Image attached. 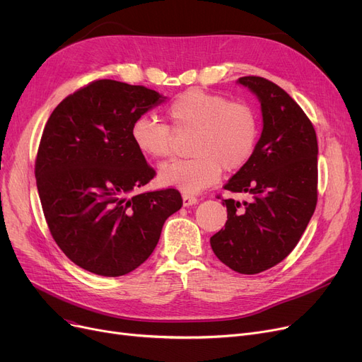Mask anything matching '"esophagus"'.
Masks as SVG:
<instances>
[{
	"label": "esophagus",
	"mask_w": 362,
	"mask_h": 362,
	"mask_svg": "<svg viewBox=\"0 0 362 362\" xmlns=\"http://www.w3.org/2000/svg\"><path fill=\"white\" fill-rule=\"evenodd\" d=\"M182 199H183V205H185V206L194 205V204L198 202V198L194 197V195H191V194H183V195H182Z\"/></svg>",
	"instance_id": "obj_1"
}]
</instances>
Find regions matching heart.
Segmentation results:
<instances>
[{"mask_svg": "<svg viewBox=\"0 0 362 362\" xmlns=\"http://www.w3.org/2000/svg\"><path fill=\"white\" fill-rule=\"evenodd\" d=\"M165 112L176 132H194V157L161 165L160 180L165 186L201 192L220 179L223 168L239 170L254 154L258 116L248 103L194 88L179 93ZM173 129L152 116H141L132 124L130 138L142 156L164 160L173 154Z\"/></svg>", "mask_w": 362, "mask_h": 362, "instance_id": "obj_1", "label": "heart"}]
</instances>
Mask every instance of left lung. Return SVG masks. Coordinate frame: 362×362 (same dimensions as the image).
I'll use <instances>...</instances> for the list:
<instances>
[{
	"label": "left lung",
	"instance_id": "8db88e82",
	"mask_svg": "<svg viewBox=\"0 0 362 362\" xmlns=\"http://www.w3.org/2000/svg\"><path fill=\"white\" fill-rule=\"evenodd\" d=\"M238 82L261 103L262 133L250 161L223 186L250 201L223 199L227 221L210 243L227 267L257 274L293 251L314 214L318 145L311 120L286 90L259 76Z\"/></svg>",
	"mask_w": 362,
	"mask_h": 362
}]
</instances>
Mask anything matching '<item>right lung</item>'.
<instances>
[{"instance_id": "right-lung-1", "label": "right lung", "mask_w": 362, "mask_h": 362, "mask_svg": "<svg viewBox=\"0 0 362 362\" xmlns=\"http://www.w3.org/2000/svg\"><path fill=\"white\" fill-rule=\"evenodd\" d=\"M165 97L101 79L55 107L37 148L35 177L52 239L76 265L124 276L148 259L164 221L182 208L173 187L135 194L156 170L130 138L133 122Z\"/></svg>"}]
</instances>
